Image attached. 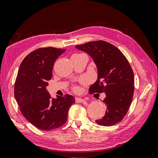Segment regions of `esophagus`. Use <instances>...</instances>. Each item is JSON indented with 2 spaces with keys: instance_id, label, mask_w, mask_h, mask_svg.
<instances>
[{
  "instance_id": "1",
  "label": "esophagus",
  "mask_w": 158,
  "mask_h": 158,
  "mask_svg": "<svg viewBox=\"0 0 158 158\" xmlns=\"http://www.w3.org/2000/svg\"><path fill=\"white\" fill-rule=\"evenodd\" d=\"M85 101V99H82V98H79V97H76V98H75V102L77 103H83V102H84Z\"/></svg>"
}]
</instances>
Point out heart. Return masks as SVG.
I'll use <instances>...</instances> for the list:
<instances>
[{
  "label": "heart",
  "mask_w": 158,
  "mask_h": 158,
  "mask_svg": "<svg viewBox=\"0 0 158 158\" xmlns=\"http://www.w3.org/2000/svg\"><path fill=\"white\" fill-rule=\"evenodd\" d=\"M85 81H86V80L84 79V82H85ZM74 90H77V87H74Z\"/></svg>",
  "instance_id": "b5f03b06"
}]
</instances>
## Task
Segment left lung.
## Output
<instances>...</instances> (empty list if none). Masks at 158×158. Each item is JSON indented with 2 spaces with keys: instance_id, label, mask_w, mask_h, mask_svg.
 Returning a JSON list of instances; mask_svg holds the SVG:
<instances>
[{
  "instance_id": "obj_1",
  "label": "left lung",
  "mask_w": 158,
  "mask_h": 158,
  "mask_svg": "<svg viewBox=\"0 0 158 158\" xmlns=\"http://www.w3.org/2000/svg\"><path fill=\"white\" fill-rule=\"evenodd\" d=\"M75 47L93 59L98 70V79L89 88V93L106 94L103 102L107 110L96 123L104 127L115 125L124 119L133 100L134 74L130 64L118 48L102 40Z\"/></svg>"
}]
</instances>
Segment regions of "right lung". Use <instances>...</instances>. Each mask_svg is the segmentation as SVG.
<instances>
[{"label": "right lung", "mask_w": 158, "mask_h": 158, "mask_svg": "<svg viewBox=\"0 0 158 158\" xmlns=\"http://www.w3.org/2000/svg\"><path fill=\"white\" fill-rule=\"evenodd\" d=\"M65 49L41 48L23 60L14 84V97L20 110L28 122L41 131H50L67 121L71 105L70 94L52 98L46 86L52 77L54 61Z\"/></svg>", "instance_id": "1"}]
</instances>
